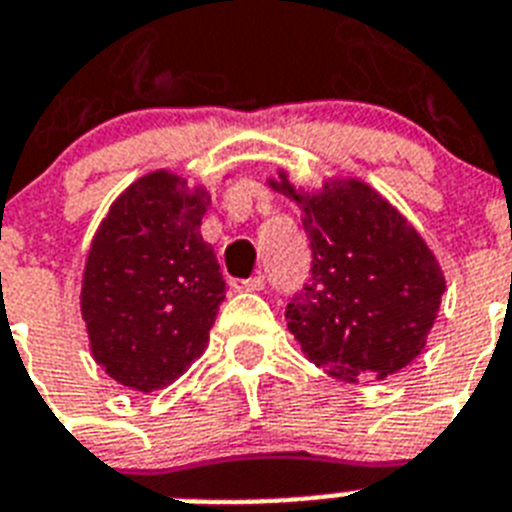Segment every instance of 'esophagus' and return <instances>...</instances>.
<instances>
[{
	"mask_svg": "<svg viewBox=\"0 0 512 512\" xmlns=\"http://www.w3.org/2000/svg\"><path fill=\"white\" fill-rule=\"evenodd\" d=\"M231 286H234V289H239V292H260V289H265V276L234 278V281H231Z\"/></svg>",
	"mask_w": 512,
	"mask_h": 512,
	"instance_id": "obj_1",
	"label": "esophagus"
}]
</instances>
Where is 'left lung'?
Listing matches in <instances>:
<instances>
[{
    "instance_id": "1",
    "label": "left lung",
    "mask_w": 512,
    "mask_h": 512,
    "mask_svg": "<svg viewBox=\"0 0 512 512\" xmlns=\"http://www.w3.org/2000/svg\"><path fill=\"white\" fill-rule=\"evenodd\" d=\"M270 186L297 202L313 249L310 281L286 305V326L310 363L347 381L413 363L444 294L421 234L363 181L336 178L305 194L281 173Z\"/></svg>"
}]
</instances>
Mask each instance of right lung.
I'll return each instance as SVG.
<instances>
[{"label":"right lung","mask_w":512,"mask_h":512,"mask_svg":"<svg viewBox=\"0 0 512 512\" xmlns=\"http://www.w3.org/2000/svg\"><path fill=\"white\" fill-rule=\"evenodd\" d=\"M210 197L157 170L128 186L91 242L81 313L91 355L136 392L173 384L207 347L226 281L199 226Z\"/></svg>","instance_id":"add662e5"}]
</instances>
